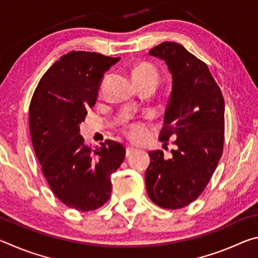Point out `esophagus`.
I'll use <instances>...</instances> for the list:
<instances>
[{
	"mask_svg": "<svg viewBox=\"0 0 258 258\" xmlns=\"http://www.w3.org/2000/svg\"><path fill=\"white\" fill-rule=\"evenodd\" d=\"M134 150H135V148L132 147V146H127V147H126V156H128V155L132 154V152H133Z\"/></svg>",
	"mask_w": 258,
	"mask_h": 258,
	"instance_id": "obj_1",
	"label": "esophagus"
}]
</instances>
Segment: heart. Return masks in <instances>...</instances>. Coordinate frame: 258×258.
<instances>
[{
	"instance_id": "b5f03b06",
	"label": "heart",
	"mask_w": 258,
	"mask_h": 258,
	"mask_svg": "<svg viewBox=\"0 0 258 258\" xmlns=\"http://www.w3.org/2000/svg\"><path fill=\"white\" fill-rule=\"evenodd\" d=\"M133 80L137 84L145 82H159V72L154 64L151 63H141L133 71ZM148 125L145 121H131V123L126 124L124 127L125 134L131 140L134 141H140V140L145 139L148 134Z\"/></svg>"
}]
</instances>
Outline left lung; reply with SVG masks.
Listing matches in <instances>:
<instances>
[{
    "instance_id": "8db88e82",
    "label": "left lung",
    "mask_w": 258,
    "mask_h": 258,
    "mask_svg": "<svg viewBox=\"0 0 258 258\" xmlns=\"http://www.w3.org/2000/svg\"><path fill=\"white\" fill-rule=\"evenodd\" d=\"M172 74V93L159 140H174L169 158L149 151L147 192L161 208L178 209L203 194L223 152L224 99L207 64L181 44L164 42L149 51Z\"/></svg>"
}]
</instances>
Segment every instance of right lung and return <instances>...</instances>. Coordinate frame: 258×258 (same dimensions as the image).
<instances>
[{
	"mask_svg": "<svg viewBox=\"0 0 258 258\" xmlns=\"http://www.w3.org/2000/svg\"><path fill=\"white\" fill-rule=\"evenodd\" d=\"M119 59L69 52L47 69L30 101V137L43 175L61 203L81 212L108 202L110 176L125 157L118 142L107 140L92 150L80 135V124L97 101L103 74Z\"/></svg>",
	"mask_w": 258,
	"mask_h": 258,
	"instance_id": "obj_1",
	"label": "right lung"
}]
</instances>
